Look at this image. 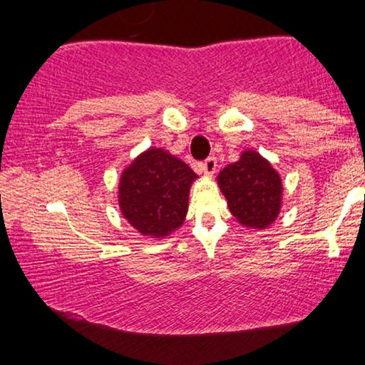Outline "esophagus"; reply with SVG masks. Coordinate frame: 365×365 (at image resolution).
<instances>
[{"instance_id": "esophagus-1", "label": "esophagus", "mask_w": 365, "mask_h": 365, "mask_svg": "<svg viewBox=\"0 0 365 365\" xmlns=\"http://www.w3.org/2000/svg\"><path fill=\"white\" fill-rule=\"evenodd\" d=\"M201 168H202V172H205L206 175H212L215 169H217V159H215L214 156L206 158L205 160H202Z\"/></svg>"}]
</instances>
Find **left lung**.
Here are the masks:
<instances>
[{"mask_svg": "<svg viewBox=\"0 0 365 365\" xmlns=\"http://www.w3.org/2000/svg\"><path fill=\"white\" fill-rule=\"evenodd\" d=\"M219 187L240 224L264 228L275 220L282 205V180L267 160L246 151L219 174Z\"/></svg>", "mask_w": 365, "mask_h": 365, "instance_id": "1", "label": "left lung"}]
</instances>
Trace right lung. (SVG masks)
I'll return each mask as SVG.
<instances>
[{
    "label": "right lung",
    "instance_id": "right-lung-1",
    "mask_svg": "<svg viewBox=\"0 0 365 365\" xmlns=\"http://www.w3.org/2000/svg\"><path fill=\"white\" fill-rule=\"evenodd\" d=\"M195 178L180 159L164 150H148L122 174L119 205L123 217L140 233L164 237L183 224Z\"/></svg>",
    "mask_w": 365,
    "mask_h": 365
}]
</instances>
